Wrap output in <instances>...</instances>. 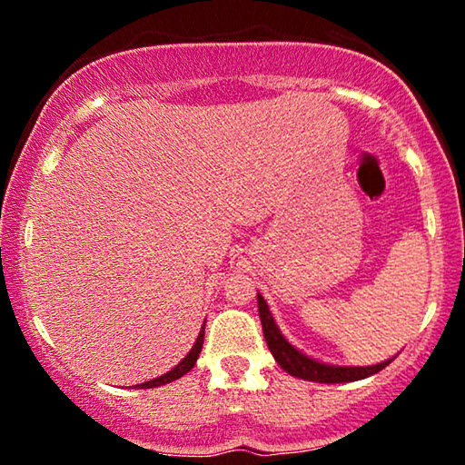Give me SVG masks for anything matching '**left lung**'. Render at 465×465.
<instances>
[{"label": "left lung", "instance_id": "1", "mask_svg": "<svg viewBox=\"0 0 465 465\" xmlns=\"http://www.w3.org/2000/svg\"><path fill=\"white\" fill-rule=\"evenodd\" d=\"M258 313H261L262 332H264L266 344H269V351L272 352L274 361H277V363L285 369L289 375L299 377V380L318 381V383L359 381V380H365V377L373 375L377 371H381V369L388 367L393 361V359H388L380 365H369V367H341V365L320 363V361L305 357L302 351H297L293 344L287 342V338L281 334L279 326L274 324L272 313L261 293H258Z\"/></svg>", "mask_w": 465, "mask_h": 465}]
</instances>
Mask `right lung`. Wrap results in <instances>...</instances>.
<instances>
[{"mask_svg": "<svg viewBox=\"0 0 465 465\" xmlns=\"http://www.w3.org/2000/svg\"><path fill=\"white\" fill-rule=\"evenodd\" d=\"M203 341H204V324H203V328H201L199 338H196V342L193 344L191 352H188V355H186L183 361H180V363H178L174 369H172V371L163 373V375H160V377H155V380H152V381L139 383V385H135V388H141V390H147V388H157V385H166V383H170V381L180 380V377L186 375V373L191 371V369L194 367L196 359H199V352H201V349H203Z\"/></svg>", "mask_w": 465, "mask_h": 465, "instance_id": "right-lung-1", "label": "right lung"}]
</instances>
